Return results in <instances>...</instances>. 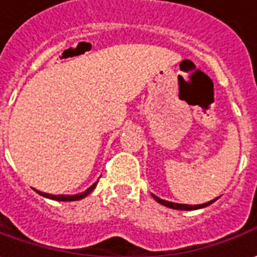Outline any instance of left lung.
Here are the masks:
<instances>
[{
  "label": "left lung",
  "instance_id": "left-lung-1",
  "mask_svg": "<svg viewBox=\"0 0 257 257\" xmlns=\"http://www.w3.org/2000/svg\"><path fill=\"white\" fill-rule=\"evenodd\" d=\"M154 199L158 201L159 204H162V206L169 207V208H173V210H197V208H203V207L210 206V204H213L215 200H211V201H208V203H204V204H197V206H189V204H178V203H171V201H165V200H161L158 199L157 196H154Z\"/></svg>",
  "mask_w": 257,
  "mask_h": 257
}]
</instances>
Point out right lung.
Listing matches in <instances>:
<instances>
[{
    "instance_id": "obj_1",
    "label": "right lung",
    "mask_w": 257,
    "mask_h": 257,
    "mask_svg": "<svg viewBox=\"0 0 257 257\" xmlns=\"http://www.w3.org/2000/svg\"><path fill=\"white\" fill-rule=\"evenodd\" d=\"M98 183V182H96ZM96 183H93V185L84 193H79V194H75V196H63V194H58V196H53V194H47V193H42V192H37L40 196H43V197H47V199H51V200H58V201H75V200H81L86 197L89 193L96 187Z\"/></svg>"
}]
</instances>
